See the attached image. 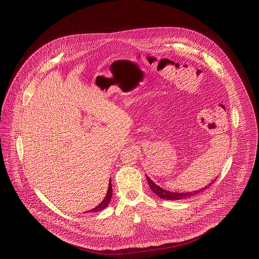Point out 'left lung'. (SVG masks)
Returning a JSON list of instances; mask_svg holds the SVG:
<instances>
[{"label":"left lung","mask_w":259,"mask_h":259,"mask_svg":"<svg viewBox=\"0 0 259 259\" xmlns=\"http://www.w3.org/2000/svg\"><path fill=\"white\" fill-rule=\"evenodd\" d=\"M146 179H147V182H149V186L150 188L152 189V191L158 195L161 199H164V200H182V199H188V198H191V197H194L196 195H198L199 193H202L203 191H205L207 188H209L212 183H214V181L217 179L215 178L212 182H210L208 184V187H205L201 190H198V191H195V192H191V193H172V192H169V191H166V190H163L161 189L160 187H158L157 184L151 180V178L149 176H146Z\"/></svg>","instance_id":"left-lung-1"}]
</instances>
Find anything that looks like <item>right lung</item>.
Instances as JSON below:
<instances>
[{"instance_id": "add662e5", "label": "right lung", "mask_w": 259, "mask_h": 259, "mask_svg": "<svg viewBox=\"0 0 259 259\" xmlns=\"http://www.w3.org/2000/svg\"><path fill=\"white\" fill-rule=\"evenodd\" d=\"M112 196H113V188H112V182H110V180H109L108 190H107V193H106V196H105L104 200H103L97 207L93 208V209L90 210V211H91V212H98V211H101L102 209H104V208L108 205L110 199H112Z\"/></svg>"}]
</instances>
